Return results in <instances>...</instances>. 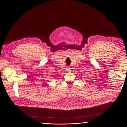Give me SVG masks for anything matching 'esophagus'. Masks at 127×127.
Masks as SVG:
<instances>
[{"instance_id": "esophagus-1", "label": "esophagus", "mask_w": 127, "mask_h": 127, "mask_svg": "<svg viewBox=\"0 0 127 127\" xmlns=\"http://www.w3.org/2000/svg\"><path fill=\"white\" fill-rule=\"evenodd\" d=\"M67 70H68V71H70V68L67 69Z\"/></svg>"}]
</instances>
